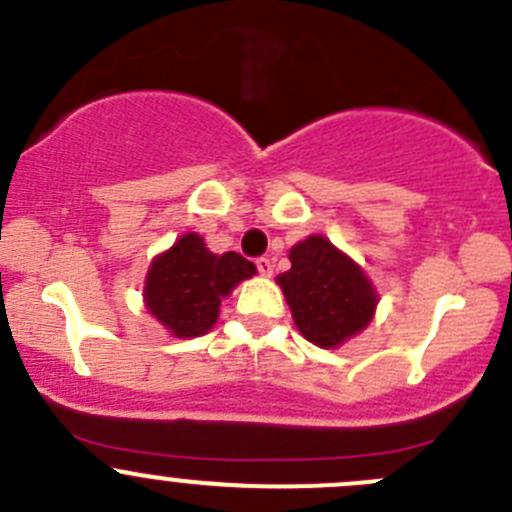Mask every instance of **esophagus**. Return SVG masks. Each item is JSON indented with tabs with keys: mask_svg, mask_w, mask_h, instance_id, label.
Masks as SVG:
<instances>
[{
	"mask_svg": "<svg viewBox=\"0 0 512 512\" xmlns=\"http://www.w3.org/2000/svg\"><path fill=\"white\" fill-rule=\"evenodd\" d=\"M255 265H257V270H260L262 277H270L272 272H275V262H272L270 257H260V260H257Z\"/></svg>",
	"mask_w": 512,
	"mask_h": 512,
	"instance_id": "esophagus-1",
	"label": "esophagus"
}]
</instances>
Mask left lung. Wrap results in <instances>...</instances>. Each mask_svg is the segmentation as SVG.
Returning a JSON list of instances; mask_svg holds the SVG:
<instances>
[{"instance_id":"obj_1","label":"left lung","mask_w":512,"mask_h":512,"mask_svg":"<svg viewBox=\"0 0 512 512\" xmlns=\"http://www.w3.org/2000/svg\"><path fill=\"white\" fill-rule=\"evenodd\" d=\"M289 262L277 285L307 342L337 349L369 327L379 294L347 252L324 235H309L289 250Z\"/></svg>"}]
</instances>
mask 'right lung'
Listing matches in <instances>:
<instances>
[{
  "label": "right lung",
  "instance_id": "right-lung-1",
  "mask_svg": "<svg viewBox=\"0 0 512 512\" xmlns=\"http://www.w3.org/2000/svg\"><path fill=\"white\" fill-rule=\"evenodd\" d=\"M257 267L237 252L215 255L198 232H185L173 247L153 257L143 285V302L173 337L208 334L218 322L220 302Z\"/></svg>",
  "mask_w": 512,
  "mask_h": 512
}]
</instances>
